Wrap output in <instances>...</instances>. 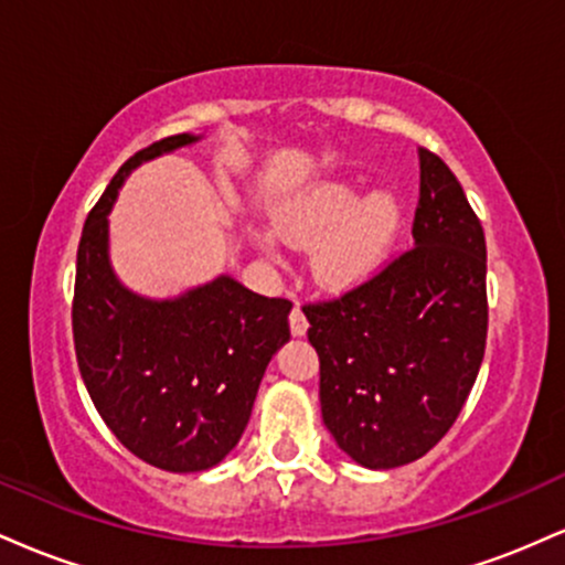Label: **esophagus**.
Here are the masks:
<instances>
[{"label":"esophagus","mask_w":565,"mask_h":565,"mask_svg":"<svg viewBox=\"0 0 565 565\" xmlns=\"http://www.w3.org/2000/svg\"><path fill=\"white\" fill-rule=\"evenodd\" d=\"M289 329H291V334H295V337H302L305 332H308V319H305L300 305H295V308H291Z\"/></svg>","instance_id":"34e87169"}]
</instances>
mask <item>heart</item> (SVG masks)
<instances>
[{
    "mask_svg": "<svg viewBox=\"0 0 565 565\" xmlns=\"http://www.w3.org/2000/svg\"><path fill=\"white\" fill-rule=\"evenodd\" d=\"M404 204L393 191L366 193L364 183L327 180L276 206L274 231L300 249L313 246L316 281L329 291H353L377 278L404 236ZM274 246L270 231L260 233Z\"/></svg>",
    "mask_w": 565,
    "mask_h": 565,
    "instance_id": "obj_1",
    "label": "heart"
}]
</instances>
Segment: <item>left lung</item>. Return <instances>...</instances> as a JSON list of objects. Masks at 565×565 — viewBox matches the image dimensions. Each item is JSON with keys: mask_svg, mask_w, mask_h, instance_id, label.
Returning a JSON list of instances; mask_svg holds the SVG:
<instances>
[{"mask_svg": "<svg viewBox=\"0 0 565 565\" xmlns=\"http://www.w3.org/2000/svg\"><path fill=\"white\" fill-rule=\"evenodd\" d=\"M414 246L334 302L308 305L321 417L369 470L425 457L462 412L486 348V238L462 185L419 148Z\"/></svg>", "mask_w": 565, "mask_h": 565, "instance_id": "obj_1", "label": "left lung"}]
</instances>
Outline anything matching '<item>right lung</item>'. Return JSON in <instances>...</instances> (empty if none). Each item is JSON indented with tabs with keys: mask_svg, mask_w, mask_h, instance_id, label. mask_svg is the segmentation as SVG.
<instances>
[{
	"mask_svg": "<svg viewBox=\"0 0 565 565\" xmlns=\"http://www.w3.org/2000/svg\"><path fill=\"white\" fill-rule=\"evenodd\" d=\"M172 135L114 174L76 252L74 345L89 398L135 457L167 472H201L236 449L257 387L289 342L291 302L228 274L174 297L129 289L111 263V215L125 180L146 161L196 146Z\"/></svg>",
	"mask_w": 565,
	"mask_h": 565,
	"instance_id": "obj_1",
	"label": "right lung"
}]
</instances>
